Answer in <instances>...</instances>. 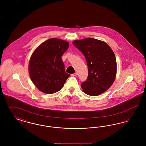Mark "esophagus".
<instances>
[{
	"label": "esophagus",
	"instance_id": "esophagus-1",
	"mask_svg": "<svg viewBox=\"0 0 146 146\" xmlns=\"http://www.w3.org/2000/svg\"><path fill=\"white\" fill-rule=\"evenodd\" d=\"M76 74H76V73H73V74H71V76H76Z\"/></svg>",
	"mask_w": 146,
	"mask_h": 146
}]
</instances>
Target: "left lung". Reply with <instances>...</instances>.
Returning <instances> with one entry per match:
<instances>
[{
  "mask_svg": "<svg viewBox=\"0 0 146 146\" xmlns=\"http://www.w3.org/2000/svg\"><path fill=\"white\" fill-rule=\"evenodd\" d=\"M83 54L88 68V76L82 84L83 91L90 96L99 95L113 83L117 73L115 56L105 42L89 38L73 42Z\"/></svg>",
  "mask_w": 146,
  "mask_h": 146,
  "instance_id": "8db88e82",
  "label": "left lung"
}]
</instances>
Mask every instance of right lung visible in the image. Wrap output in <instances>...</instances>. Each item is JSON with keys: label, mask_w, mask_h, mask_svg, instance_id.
Here are the masks:
<instances>
[{"label": "right lung", "mask_w": 146, "mask_h": 146, "mask_svg": "<svg viewBox=\"0 0 146 146\" xmlns=\"http://www.w3.org/2000/svg\"><path fill=\"white\" fill-rule=\"evenodd\" d=\"M68 47V42L51 38L34 51L29 63V74L39 90L48 94L55 93L61 89L70 77L61 58Z\"/></svg>", "instance_id": "right-lung-1"}]
</instances>
